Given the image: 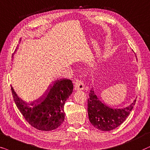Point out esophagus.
Wrapping results in <instances>:
<instances>
[{
	"label": "esophagus",
	"mask_w": 150,
	"mask_h": 150,
	"mask_svg": "<svg viewBox=\"0 0 150 150\" xmlns=\"http://www.w3.org/2000/svg\"><path fill=\"white\" fill-rule=\"evenodd\" d=\"M75 89L76 91H79V90H83L84 89V84L82 81H79V79H75Z\"/></svg>",
	"instance_id": "esophagus-1"
}]
</instances>
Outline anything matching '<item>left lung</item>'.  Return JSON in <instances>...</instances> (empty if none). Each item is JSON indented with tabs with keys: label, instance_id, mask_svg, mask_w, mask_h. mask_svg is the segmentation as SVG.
Instances as JSON below:
<instances>
[{
	"label": "left lung",
	"instance_id": "obj_1",
	"mask_svg": "<svg viewBox=\"0 0 150 150\" xmlns=\"http://www.w3.org/2000/svg\"><path fill=\"white\" fill-rule=\"evenodd\" d=\"M88 100V114L90 122L94 127L101 131H110L124 122L129 115L136 99L128 106L122 108L109 107L97 97L93 88Z\"/></svg>",
	"mask_w": 150,
	"mask_h": 150
}]
</instances>
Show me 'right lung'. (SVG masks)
Listing matches in <instances>:
<instances>
[{
    "instance_id": "obj_1",
    "label": "right lung",
    "mask_w": 150,
    "mask_h": 150,
    "mask_svg": "<svg viewBox=\"0 0 150 150\" xmlns=\"http://www.w3.org/2000/svg\"><path fill=\"white\" fill-rule=\"evenodd\" d=\"M11 88L16 105L26 121L39 130L51 131L64 120V106L73 93V84L70 79H57L49 85L45 95L31 102L22 99Z\"/></svg>"
}]
</instances>
